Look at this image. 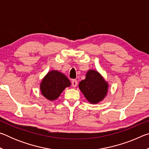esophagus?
<instances>
[{
  "instance_id": "esophagus-1",
  "label": "esophagus",
  "mask_w": 149,
  "mask_h": 149,
  "mask_svg": "<svg viewBox=\"0 0 149 149\" xmlns=\"http://www.w3.org/2000/svg\"><path fill=\"white\" fill-rule=\"evenodd\" d=\"M72 86L74 87H76L77 85V81L75 80V79L72 80Z\"/></svg>"
}]
</instances>
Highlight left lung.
<instances>
[{
	"instance_id": "left-lung-1",
	"label": "left lung",
	"mask_w": 149,
	"mask_h": 149,
	"mask_svg": "<svg viewBox=\"0 0 149 149\" xmlns=\"http://www.w3.org/2000/svg\"><path fill=\"white\" fill-rule=\"evenodd\" d=\"M108 87L102 75L94 70H88L85 79L79 84L80 91L91 104H98L104 100L108 94Z\"/></svg>"
}]
</instances>
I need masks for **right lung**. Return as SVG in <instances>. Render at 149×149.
<instances>
[{"mask_svg":"<svg viewBox=\"0 0 149 149\" xmlns=\"http://www.w3.org/2000/svg\"><path fill=\"white\" fill-rule=\"evenodd\" d=\"M71 82L64 74L57 70H51L42 78L40 84L41 94L47 99L53 101L57 99Z\"/></svg>","mask_w":149,"mask_h":149,"instance_id":"obj_1","label":"right lung"}]
</instances>
